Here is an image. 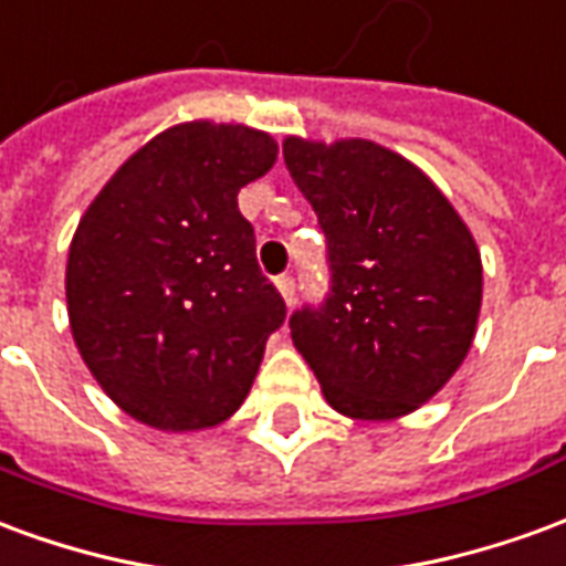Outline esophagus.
<instances>
[{"mask_svg":"<svg viewBox=\"0 0 566 566\" xmlns=\"http://www.w3.org/2000/svg\"><path fill=\"white\" fill-rule=\"evenodd\" d=\"M275 287H279V294H282L284 303L291 306V303H294V300H296L294 279H291V275H279V279H275Z\"/></svg>","mask_w":566,"mask_h":566,"instance_id":"34e87169","label":"esophagus"}]
</instances>
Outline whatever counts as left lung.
Listing matches in <instances>:
<instances>
[{
  "label": "left lung",
  "mask_w": 566,
  "mask_h": 566,
  "mask_svg": "<svg viewBox=\"0 0 566 566\" xmlns=\"http://www.w3.org/2000/svg\"><path fill=\"white\" fill-rule=\"evenodd\" d=\"M284 166L327 235L333 287L291 318L296 352L345 418L394 421L458 373L482 308V254L446 193L369 139L287 136Z\"/></svg>",
  "instance_id": "left-lung-1"
}]
</instances>
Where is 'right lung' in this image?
Segmentation results:
<instances>
[{
  "instance_id": "add662e5",
  "label": "right lung",
  "mask_w": 566,
  "mask_h": 566,
  "mask_svg": "<svg viewBox=\"0 0 566 566\" xmlns=\"http://www.w3.org/2000/svg\"><path fill=\"white\" fill-rule=\"evenodd\" d=\"M275 160L263 129L175 124L120 163L81 214L66 260L72 339L142 424L206 430L245 403L284 300L260 272L235 197Z\"/></svg>"
}]
</instances>
